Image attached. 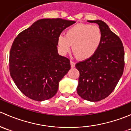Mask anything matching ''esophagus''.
Returning a JSON list of instances; mask_svg holds the SVG:
<instances>
[{"mask_svg": "<svg viewBox=\"0 0 131 131\" xmlns=\"http://www.w3.org/2000/svg\"><path fill=\"white\" fill-rule=\"evenodd\" d=\"M75 65V63L72 60H71V67H74Z\"/></svg>", "mask_w": 131, "mask_h": 131, "instance_id": "obj_1", "label": "esophagus"}]
</instances>
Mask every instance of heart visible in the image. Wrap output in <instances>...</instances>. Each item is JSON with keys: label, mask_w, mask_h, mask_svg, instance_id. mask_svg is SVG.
<instances>
[{"label": "heart", "mask_w": 131, "mask_h": 131, "mask_svg": "<svg viewBox=\"0 0 131 131\" xmlns=\"http://www.w3.org/2000/svg\"><path fill=\"white\" fill-rule=\"evenodd\" d=\"M102 41V32L96 25L79 23L71 27L66 36L58 37L60 52L66 54L71 48L75 56L81 59H88L97 52Z\"/></svg>", "instance_id": "b5f03b06"}]
</instances>
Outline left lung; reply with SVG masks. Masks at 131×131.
<instances>
[{"mask_svg": "<svg viewBox=\"0 0 131 131\" xmlns=\"http://www.w3.org/2000/svg\"><path fill=\"white\" fill-rule=\"evenodd\" d=\"M99 25L102 41L91 57L75 64L79 71L78 94L86 100L98 102L112 93L123 74L124 49L122 41L101 20L88 21Z\"/></svg>", "mask_w": 131, "mask_h": 131, "instance_id": "1", "label": "left lung"}]
</instances>
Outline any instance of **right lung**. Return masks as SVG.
Returning a JSON list of instances; mask_svg holds the SVG:
<instances>
[{
    "mask_svg": "<svg viewBox=\"0 0 131 131\" xmlns=\"http://www.w3.org/2000/svg\"><path fill=\"white\" fill-rule=\"evenodd\" d=\"M75 23L41 19L14 39L9 55L10 76L30 99L41 102L57 92L59 81L71 69L69 59L58 53V37Z\"/></svg>",
    "mask_w": 131,
    "mask_h": 131,
    "instance_id": "1",
    "label": "right lung"
}]
</instances>
